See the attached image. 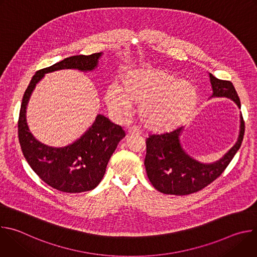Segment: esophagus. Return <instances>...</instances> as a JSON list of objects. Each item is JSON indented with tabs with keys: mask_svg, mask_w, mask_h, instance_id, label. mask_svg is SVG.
<instances>
[{
	"mask_svg": "<svg viewBox=\"0 0 257 257\" xmlns=\"http://www.w3.org/2000/svg\"><path fill=\"white\" fill-rule=\"evenodd\" d=\"M141 132H140V130L137 128V127H130L129 129H128V134L129 135H131V134H136V135H139Z\"/></svg>",
	"mask_w": 257,
	"mask_h": 257,
	"instance_id": "34e87169",
	"label": "esophagus"
}]
</instances>
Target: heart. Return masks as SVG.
<instances>
[{"mask_svg":"<svg viewBox=\"0 0 257 257\" xmlns=\"http://www.w3.org/2000/svg\"><path fill=\"white\" fill-rule=\"evenodd\" d=\"M107 107L125 120L139 104V117L144 126L155 132L171 131L184 123L198 100L196 88L188 81L156 67L126 70L121 84L112 82L104 93Z\"/></svg>","mask_w":257,"mask_h":257,"instance_id":"b5f03b06","label":"heart"}]
</instances>
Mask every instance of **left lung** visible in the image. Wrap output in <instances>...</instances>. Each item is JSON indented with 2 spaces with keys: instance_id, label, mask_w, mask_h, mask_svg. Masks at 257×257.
<instances>
[{
  "instance_id": "1",
  "label": "left lung",
  "mask_w": 257,
  "mask_h": 257,
  "mask_svg": "<svg viewBox=\"0 0 257 257\" xmlns=\"http://www.w3.org/2000/svg\"><path fill=\"white\" fill-rule=\"evenodd\" d=\"M212 88L210 97H227L241 107L240 98L231 81L215 78L208 73ZM184 127L170 133L151 135L146 139L144 166L153 186L160 192L187 195L206 187L225 171L240 149L245 126L240 115L239 136L233 148L219 160L205 164L190 157L182 148L180 136Z\"/></svg>"
}]
</instances>
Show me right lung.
<instances>
[{"label": "right lung", "instance_id": "right-lung-1", "mask_svg": "<svg viewBox=\"0 0 257 257\" xmlns=\"http://www.w3.org/2000/svg\"><path fill=\"white\" fill-rule=\"evenodd\" d=\"M102 53L72 56L38 71L24 92L18 120V137L28 165L51 187L67 193H80L94 189L101 181L106 165L119 142L125 137L121 126L97 115L84 134L64 148L42 143L30 132L26 122V107L30 95L47 73L64 69L82 72L97 67Z\"/></svg>", "mask_w": 257, "mask_h": 257}]
</instances>
